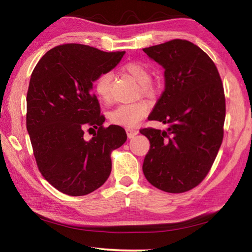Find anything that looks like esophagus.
<instances>
[{
	"label": "esophagus",
	"mask_w": 252,
	"mask_h": 252,
	"mask_svg": "<svg viewBox=\"0 0 252 252\" xmlns=\"http://www.w3.org/2000/svg\"><path fill=\"white\" fill-rule=\"evenodd\" d=\"M126 134H127V138H133L134 135H136L139 133V131L138 130H135V129H130V127H127V129H126Z\"/></svg>",
	"instance_id": "esophagus-1"
}]
</instances>
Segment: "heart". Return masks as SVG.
Returning <instances> with one entry per match:
<instances>
[{
  "mask_svg": "<svg viewBox=\"0 0 252 252\" xmlns=\"http://www.w3.org/2000/svg\"><path fill=\"white\" fill-rule=\"evenodd\" d=\"M123 71L139 84V92L141 94H152L153 87L150 83L151 72L146 64L140 62H130L123 66ZM111 81H112V74L110 72H103L97 76L94 82L95 94L101 101L109 102L111 100ZM149 110L150 105L146 101L120 104L109 113V119L114 125L133 127L147 116Z\"/></svg>",
  "mask_w": 252,
  "mask_h": 252,
  "instance_id": "obj_1",
  "label": "heart"
}]
</instances>
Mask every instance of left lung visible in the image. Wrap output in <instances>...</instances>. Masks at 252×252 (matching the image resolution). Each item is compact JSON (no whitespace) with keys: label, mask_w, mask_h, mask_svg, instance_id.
I'll use <instances>...</instances> for the list:
<instances>
[{"label":"left lung","mask_w":252,"mask_h":252,"mask_svg":"<svg viewBox=\"0 0 252 252\" xmlns=\"http://www.w3.org/2000/svg\"><path fill=\"white\" fill-rule=\"evenodd\" d=\"M164 69V91L149 116L167 130H140L150 141L142 170L158 189H193L211 169L223 138L225 99L219 72L209 55L187 40L143 49Z\"/></svg>","instance_id":"1"}]
</instances>
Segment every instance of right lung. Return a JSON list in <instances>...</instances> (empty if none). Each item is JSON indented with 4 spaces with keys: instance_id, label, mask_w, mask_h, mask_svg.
Wrapping results in <instances>:
<instances>
[{
    "instance_id": "right-lung-1",
    "label": "right lung",
    "mask_w": 252,
    "mask_h": 252,
    "mask_svg": "<svg viewBox=\"0 0 252 252\" xmlns=\"http://www.w3.org/2000/svg\"><path fill=\"white\" fill-rule=\"evenodd\" d=\"M83 44L48 51L32 72L27 95V129L40 172L67 195H85L106 181L111 151L126 141L123 127L103 126L93 82L114 69L125 55ZM97 128L93 139L84 129Z\"/></svg>"
}]
</instances>
